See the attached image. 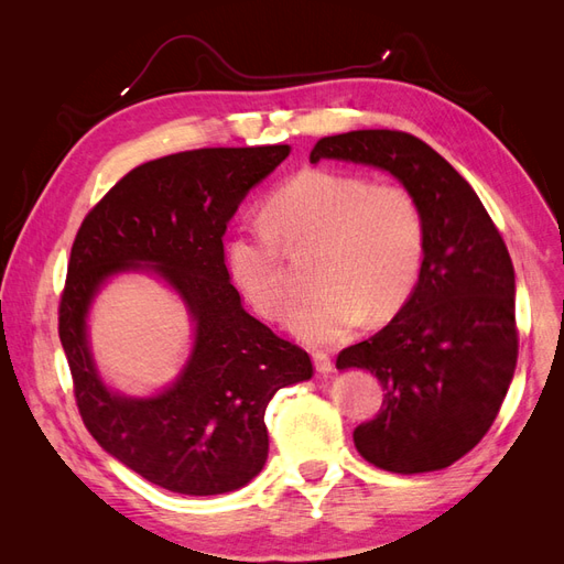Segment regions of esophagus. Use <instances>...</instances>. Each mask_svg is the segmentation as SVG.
<instances>
[{"instance_id": "obj_1", "label": "esophagus", "mask_w": 564, "mask_h": 564, "mask_svg": "<svg viewBox=\"0 0 564 564\" xmlns=\"http://www.w3.org/2000/svg\"><path fill=\"white\" fill-rule=\"evenodd\" d=\"M313 362H315V369H317L319 373H332V369H334L332 357H329L327 352H322V350L313 352Z\"/></svg>"}]
</instances>
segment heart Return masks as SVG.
<instances>
[{
  "label": "heart",
  "instance_id": "obj_1",
  "mask_svg": "<svg viewBox=\"0 0 564 564\" xmlns=\"http://www.w3.org/2000/svg\"><path fill=\"white\" fill-rule=\"evenodd\" d=\"M317 242L315 292L303 296L292 329L305 344L329 346L373 319L398 313L419 282L425 259V218L400 185H377L340 169H305L265 199L263 220L235 230L228 270L237 289L270 319L284 317L292 282L284 245Z\"/></svg>",
  "mask_w": 564,
  "mask_h": 564
}]
</instances>
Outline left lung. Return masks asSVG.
Here are the masks:
<instances>
[{"label":"left lung","mask_w":564,"mask_h":564,"mask_svg":"<svg viewBox=\"0 0 564 564\" xmlns=\"http://www.w3.org/2000/svg\"><path fill=\"white\" fill-rule=\"evenodd\" d=\"M319 160L386 169L425 218L412 296L379 334L336 357L338 369H367L386 390L379 414L355 429V447L390 473L447 468L487 435L513 381L516 270L503 237L470 183L412 133L327 135L311 152Z\"/></svg>","instance_id":"obj_1"}]
</instances>
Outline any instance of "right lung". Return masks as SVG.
Returning <instances> with one entry per match:
<instances>
[{"mask_svg":"<svg viewBox=\"0 0 564 564\" xmlns=\"http://www.w3.org/2000/svg\"><path fill=\"white\" fill-rule=\"evenodd\" d=\"M289 145L202 148L145 162L82 220L58 305L79 416L94 440L148 482L191 497L245 487L268 458L265 406L313 377L311 355L242 308L224 235L251 187ZM152 269L196 322V346L174 387L155 399L115 397L99 381L86 313L122 269Z\"/></svg>","mask_w":564,"mask_h":564,"instance_id":"1","label":"right lung"}]
</instances>
